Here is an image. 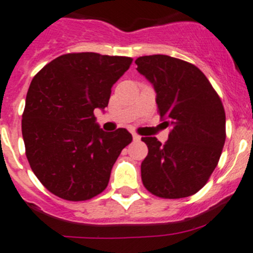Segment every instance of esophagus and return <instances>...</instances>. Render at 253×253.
Instances as JSON below:
<instances>
[{
	"label": "esophagus",
	"mask_w": 253,
	"mask_h": 253,
	"mask_svg": "<svg viewBox=\"0 0 253 253\" xmlns=\"http://www.w3.org/2000/svg\"><path fill=\"white\" fill-rule=\"evenodd\" d=\"M132 137H133V141H134V142H138V141H141V136H138V134L133 133V134H132Z\"/></svg>",
	"instance_id": "34e87169"
}]
</instances>
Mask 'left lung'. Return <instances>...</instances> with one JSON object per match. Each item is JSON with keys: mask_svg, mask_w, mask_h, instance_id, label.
<instances>
[{"mask_svg": "<svg viewBox=\"0 0 253 253\" xmlns=\"http://www.w3.org/2000/svg\"><path fill=\"white\" fill-rule=\"evenodd\" d=\"M137 71L157 93L163 124L171 127L162 144L143 137L148 155L142 162L144 187L162 198H183L206 185L225 143V111L200 68L167 55L142 56Z\"/></svg>", "mask_w": 253, "mask_h": 253, "instance_id": "1", "label": "left lung"}]
</instances>
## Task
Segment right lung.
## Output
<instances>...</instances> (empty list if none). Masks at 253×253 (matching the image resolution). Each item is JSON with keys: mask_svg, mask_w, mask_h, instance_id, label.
<instances>
[{"mask_svg": "<svg viewBox=\"0 0 253 253\" xmlns=\"http://www.w3.org/2000/svg\"><path fill=\"white\" fill-rule=\"evenodd\" d=\"M131 63L125 56L67 53L33 78L22 120L25 154L57 197L86 201L103 192L120 153L132 142L126 128L105 132L94 116L108 106L112 85Z\"/></svg>", "mask_w": 253, "mask_h": 253, "instance_id": "add662e5", "label": "right lung"}]
</instances>
